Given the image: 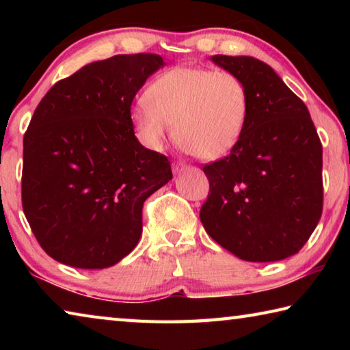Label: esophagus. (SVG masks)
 Returning <instances> with one entry per match:
<instances>
[{"mask_svg":"<svg viewBox=\"0 0 350 350\" xmlns=\"http://www.w3.org/2000/svg\"><path fill=\"white\" fill-rule=\"evenodd\" d=\"M187 168H188V165L183 163V162H174L173 163V171H174V173H180V171L187 170Z\"/></svg>","mask_w":350,"mask_h":350,"instance_id":"1","label":"esophagus"}]
</instances>
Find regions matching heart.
Masks as SVG:
<instances>
[{"mask_svg": "<svg viewBox=\"0 0 350 350\" xmlns=\"http://www.w3.org/2000/svg\"><path fill=\"white\" fill-rule=\"evenodd\" d=\"M250 116L248 88L228 70L177 66L165 70L131 109L146 146L161 148L174 125L176 139L202 161L228 154L244 135Z\"/></svg>", "mask_w": 350, "mask_h": 350, "instance_id": "1", "label": "heart"}]
</instances>
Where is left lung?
Instances as JSON below:
<instances>
[{"mask_svg":"<svg viewBox=\"0 0 350 350\" xmlns=\"http://www.w3.org/2000/svg\"><path fill=\"white\" fill-rule=\"evenodd\" d=\"M248 88L250 116L228 156L206 163L199 217L225 250L250 262L298 253L323 213V145L309 109L269 64L213 55Z\"/></svg>","mask_w":350,"mask_h":350,"instance_id":"8db88e82","label":"left lung"}]
</instances>
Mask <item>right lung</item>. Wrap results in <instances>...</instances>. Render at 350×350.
Returning <instances> with one entry per match:
<instances>
[{
    "instance_id": "1",
    "label": "right lung",
    "mask_w": 350,
    "mask_h": 350,
    "mask_svg": "<svg viewBox=\"0 0 350 350\" xmlns=\"http://www.w3.org/2000/svg\"><path fill=\"white\" fill-rule=\"evenodd\" d=\"M157 54L114 55L57 81L23 139V211L41 248L75 269L134 250L144 202L173 179L167 156L134 135L131 105Z\"/></svg>"
}]
</instances>
